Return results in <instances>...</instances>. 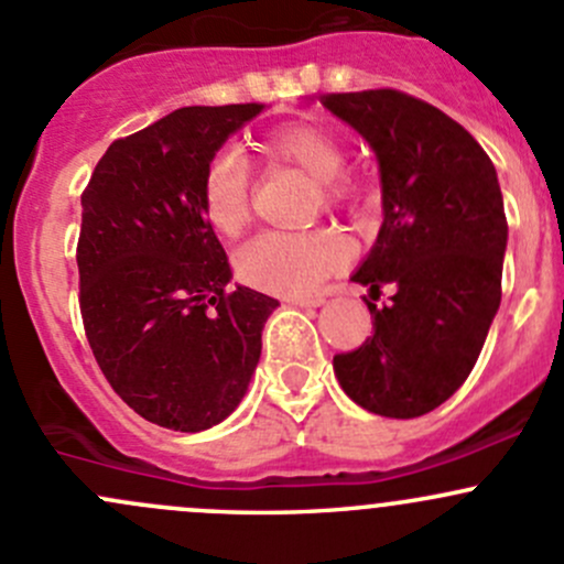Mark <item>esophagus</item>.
I'll list each match as a JSON object with an SVG mask.
<instances>
[{"instance_id":"34e87169","label":"esophagus","mask_w":564,"mask_h":564,"mask_svg":"<svg viewBox=\"0 0 564 564\" xmlns=\"http://www.w3.org/2000/svg\"><path fill=\"white\" fill-rule=\"evenodd\" d=\"M290 304L306 306V310H310V306H323L325 304V295H310V299H290Z\"/></svg>"}]
</instances>
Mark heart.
I'll use <instances>...</instances> for the list:
<instances>
[{"instance_id": "1", "label": "heart", "mask_w": 564, "mask_h": 564, "mask_svg": "<svg viewBox=\"0 0 564 564\" xmlns=\"http://www.w3.org/2000/svg\"><path fill=\"white\" fill-rule=\"evenodd\" d=\"M269 162L301 167L315 178V208H339L356 197V178L345 167V143L325 127L295 124L263 138ZM254 173L236 147H219L200 176V200L217 234L236 239L252 217ZM347 263V243L336 230H265L236 254V274L249 288L282 299H301Z\"/></svg>"}]
</instances>
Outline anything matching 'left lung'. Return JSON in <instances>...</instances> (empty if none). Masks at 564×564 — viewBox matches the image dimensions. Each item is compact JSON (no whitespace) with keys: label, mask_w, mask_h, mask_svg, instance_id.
Here are the masks:
<instances>
[{"label":"left lung","mask_w":564,"mask_h":564,"mask_svg":"<svg viewBox=\"0 0 564 564\" xmlns=\"http://www.w3.org/2000/svg\"><path fill=\"white\" fill-rule=\"evenodd\" d=\"M321 102L367 138L382 182V228L352 274L369 288L371 336L334 356V371L375 415H426L469 377L502 299L508 219L497 171L458 121L399 89ZM382 283L394 295L377 307Z\"/></svg>","instance_id":"8db88e82"}]
</instances>
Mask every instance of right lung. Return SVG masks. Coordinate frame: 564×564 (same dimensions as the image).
<instances>
[{
  "instance_id": "add662e5",
  "label": "right lung",
  "mask_w": 564,
  "mask_h": 564,
  "mask_svg": "<svg viewBox=\"0 0 564 564\" xmlns=\"http://www.w3.org/2000/svg\"><path fill=\"white\" fill-rule=\"evenodd\" d=\"M263 108L173 110L110 143L80 195L86 339L110 388L173 432H203L239 408L280 306L228 290V254L200 200L208 156Z\"/></svg>"
}]
</instances>
